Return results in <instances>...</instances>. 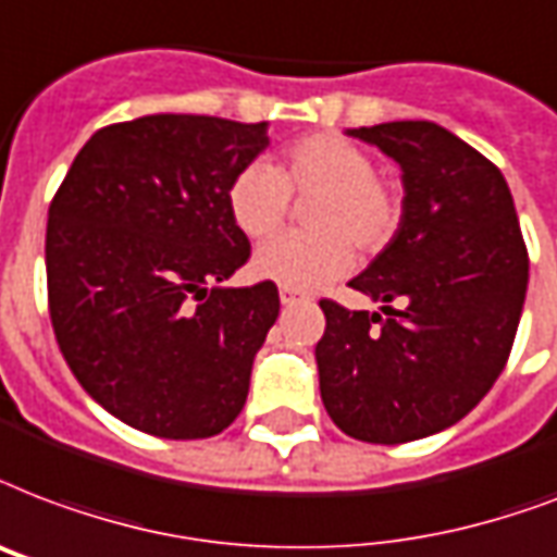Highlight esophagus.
Here are the masks:
<instances>
[{
  "label": "esophagus",
  "instance_id": "esophagus-1",
  "mask_svg": "<svg viewBox=\"0 0 557 557\" xmlns=\"http://www.w3.org/2000/svg\"><path fill=\"white\" fill-rule=\"evenodd\" d=\"M304 297H307V295H304V292H297V288H288V286L280 288V304H286V307H288V304H297V300H304Z\"/></svg>",
  "mask_w": 557,
  "mask_h": 557
}]
</instances>
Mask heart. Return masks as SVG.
Instances as JSON below:
<instances>
[{
    "instance_id": "b5f03b06",
    "label": "heart",
    "mask_w": 557,
    "mask_h": 557,
    "mask_svg": "<svg viewBox=\"0 0 557 557\" xmlns=\"http://www.w3.org/2000/svg\"><path fill=\"white\" fill-rule=\"evenodd\" d=\"M292 198H312V231L265 242L253 274L288 288L324 286L354 269L356 250L373 257L403 224L400 186L373 172V157L354 139L318 131L283 148L277 165L250 160L227 184V212L248 239H265L288 219Z\"/></svg>"
}]
</instances>
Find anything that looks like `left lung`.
I'll list each match as a JSON object with an SVG mask.
<instances>
[{"label": "left lung", "instance_id": "1", "mask_svg": "<svg viewBox=\"0 0 557 557\" xmlns=\"http://www.w3.org/2000/svg\"><path fill=\"white\" fill-rule=\"evenodd\" d=\"M350 134L400 163L406 198L392 245L350 280L385 315L321 297V400L350 438L406 444L458 423L503 373L529 250L503 172L465 139L435 122Z\"/></svg>", "mask_w": 557, "mask_h": 557}]
</instances>
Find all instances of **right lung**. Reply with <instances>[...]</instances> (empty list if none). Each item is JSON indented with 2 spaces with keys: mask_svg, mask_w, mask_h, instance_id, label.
I'll return each instance as SVG.
<instances>
[{
  "mask_svg": "<svg viewBox=\"0 0 557 557\" xmlns=\"http://www.w3.org/2000/svg\"><path fill=\"white\" fill-rule=\"evenodd\" d=\"M265 122L157 113L96 131L49 203L46 286L63 359L92 400L157 438L227 430L277 321L271 280L219 288L250 260L227 184Z\"/></svg>",
  "mask_w": 557,
  "mask_h": 557,
  "instance_id": "right-lung-1",
  "label": "right lung"
}]
</instances>
